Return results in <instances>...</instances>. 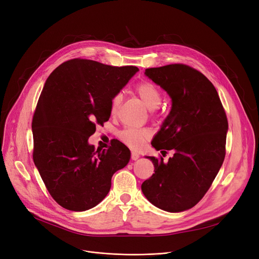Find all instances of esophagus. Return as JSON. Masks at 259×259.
Returning a JSON list of instances; mask_svg holds the SVG:
<instances>
[{"label": "esophagus", "instance_id": "esophagus-1", "mask_svg": "<svg viewBox=\"0 0 259 259\" xmlns=\"http://www.w3.org/2000/svg\"><path fill=\"white\" fill-rule=\"evenodd\" d=\"M139 157H140V155H139L137 152H132V153H131V158H132V160H137Z\"/></svg>", "mask_w": 259, "mask_h": 259}]
</instances>
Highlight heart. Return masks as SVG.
I'll return each mask as SVG.
<instances>
[{"label":"heart","instance_id":"b5f03b06","mask_svg":"<svg viewBox=\"0 0 259 259\" xmlns=\"http://www.w3.org/2000/svg\"><path fill=\"white\" fill-rule=\"evenodd\" d=\"M135 93L153 113H157V108L161 104L162 96L159 89L150 81L138 82L135 87ZM122 101L121 94H115L110 101V112L114 114L119 109ZM151 137L150 130L146 128H125L119 133L121 142L134 150L142 149L147 140Z\"/></svg>","mask_w":259,"mask_h":259}]
</instances>
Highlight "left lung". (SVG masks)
<instances>
[{"instance_id": "1", "label": "left lung", "mask_w": 259, "mask_h": 259, "mask_svg": "<svg viewBox=\"0 0 259 259\" xmlns=\"http://www.w3.org/2000/svg\"><path fill=\"white\" fill-rule=\"evenodd\" d=\"M146 75L172 100L152 146L174 156L167 162L148 157L155 174L142 190L157 207L178 213L198 203L213 184L225 158L227 116L214 84L198 70L170 64L146 69Z\"/></svg>"}]
</instances>
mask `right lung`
<instances>
[{
	"instance_id": "obj_1",
	"label": "right lung",
	"mask_w": 259,
	"mask_h": 259,
	"mask_svg": "<svg viewBox=\"0 0 259 259\" xmlns=\"http://www.w3.org/2000/svg\"><path fill=\"white\" fill-rule=\"evenodd\" d=\"M138 71L93 60L72 59L46 80L32 121L33 160L52 197L64 208L82 211L109 192L112 175L127 165L129 149L111 139L95 151L88 139L110 116V101Z\"/></svg>"
}]
</instances>
